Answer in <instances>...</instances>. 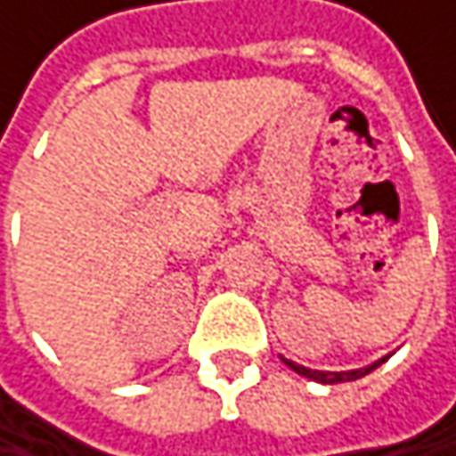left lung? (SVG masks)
I'll return each instance as SVG.
<instances>
[{
    "label": "left lung",
    "instance_id": "left-lung-1",
    "mask_svg": "<svg viewBox=\"0 0 456 456\" xmlns=\"http://www.w3.org/2000/svg\"><path fill=\"white\" fill-rule=\"evenodd\" d=\"M393 355V353H390ZM390 355H385V358H379V361H374V363H369V366H363V369H350V371H318V369H307V366H299V363H294V361H289V358H283V363L291 369V371H297V374H302V377H307V379H313V382H321V385H337V382H353V379H361V377H366V374H371L374 369H379Z\"/></svg>",
    "mask_w": 456,
    "mask_h": 456
}]
</instances>
